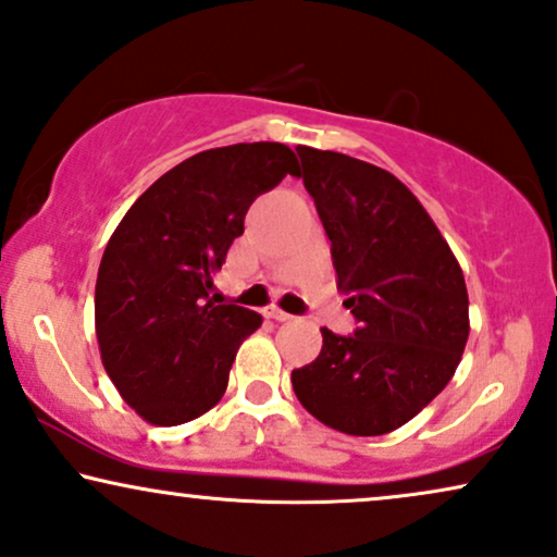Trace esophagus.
<instances>
[{
  "label": "esophagus",
  "mask_w": 557,
  "mask_h": 557,
  "mask_svg": "<svg viewBox=\"0 0 557 557\" xmlns=\"http://www.w3.org/2000/svg\"><path fill=\"white\" fill-rule=\"evenodd\" d=\"M267 315H270V319H274V321H293V315L285 313L283 308H277V306L267 308Z\"/></svg>",
  "instance_id": "obj_1"
}]
</instances>
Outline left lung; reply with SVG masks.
<instances>
[{
  "instance_id": "obj_1",
  "label": "left lung",
  "mask_w": 557,
  "mask_h": 557,
  "mask_svg": "<svg viewBox=\"0 0 557 557\" xmlns=\"http://www.w3.org/2000/svg\"><path fill=\"white\" fill-rule=\"evenodd\" d=\"M308 195L326 228L355 336L321 329L323 347L293 370L311 417L351 436L396 432L432 404L466 351L470 319L460 262L417 195L347 153L298 149Z\"/></svg>"
}]
</instances>
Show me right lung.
Returning <instances> with one entry per match:
<instances>
[{"mask_svg":"<svg viewBox=\"0 0 557 557\" xmlns=\"http://www.w3.org/2000/svg\"><path fill=\"white\" fill-rule=\"evenodd\" d=\"M298 172L274 140L208 149L161 174L117 223L97 272L95 331L112 385L144 421L187 424L223 398L262 315L218 306L213 277L251 202Z\"/></svg>","mask_w":557,"mask_h":557,"instance_id":"obj_1","label":"right lung"}]
</instances>
